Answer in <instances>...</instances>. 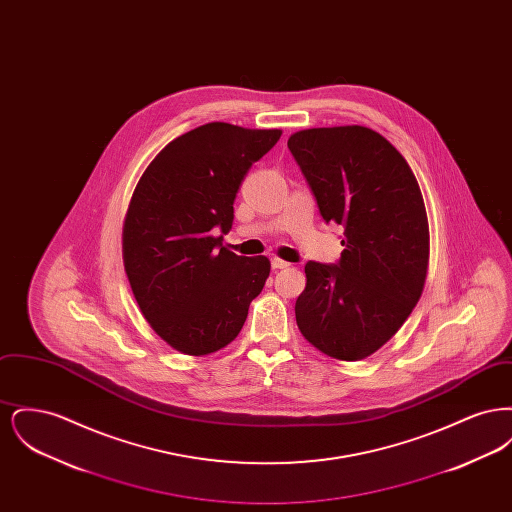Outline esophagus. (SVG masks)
<instances>
[{"label":"esophagus","mask_w":512,"mask_h":512,"mask_svg":"<svg viewBox=\"0 0 512 512\" xmlns=\"http://www.w3.org/2000/svg\"><path fill=\"white\" fill-rule=\"evenodd\" d=\"M288 267H290V263H286V261H282V259H278V257H274V259H272V268H274V270H280V268Z\"/></svg>","instance_id":"1"}]
</instances>
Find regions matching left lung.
<instances>
[{"mask_svg":"<svg viewBox=\"0 0 512 512\" xmlns=\"http://www.w3.org/2000/svg\"><path fill=\"white\" fill-rule=\"evenodd\" d=\"M288 147L326 222L343 226L338 265L309 261L295 301L303 338L338 361H361L395 336L418 303L430 257L422 192L378 132L309 128Z\"/></svg>","mask_w":512,"mask_h":512,"instance_id":"8db88e82","label":"left lung"}]
</instances>
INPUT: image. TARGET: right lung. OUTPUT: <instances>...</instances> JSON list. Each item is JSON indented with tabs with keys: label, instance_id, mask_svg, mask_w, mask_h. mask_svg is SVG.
Segmentation results:
<instances>
[{
	"label": "right lung",
	"instance_id": "obj_1",
	"mask_svg": "<svg viewBox=\"0 0 512 512\" xmlns=\"http://www.w3.org/2000/svg\"><path fill=\"white\" fill-rule=\"evenodd\" d=\"M280 136L278 128L197 126L157 153L132 194L124 270L149 326L184 355H209L234 340L267 282V257L232 253L222 234L249 167Z\"/></svg>",
	"mask_w": 512,
	"mask_h": 512
}]
</instances>
